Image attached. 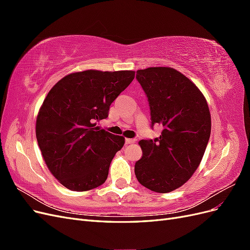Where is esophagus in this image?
Returning <instances> with one entry per match:
<instances>
[{
	"mask_svg": "<svg viewBox=\"0 0 250 250\" xmlns=\"http://www.w3.org/2000/svg\"><path fill=\"white\" fill-rule=\"evenodd\" d=\"M135 141H137L135 139H126V140H125V143L127 144V145H129V144L135 143Z\"/></svg>",
	"mask_w": 250,
	"mask_h": 250,
	"instance_id": "obj_1",
	"label": "esophagus"
}]
</instances>
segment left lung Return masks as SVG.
Instances as JSON below:
<instances>
[{
	"label": "left lung",
	"instance_id": "left-lung-1",
	"mask_svg": "<svg viewBox=\"0 0 250 250\" xmlns=\"http://www.w3.org/2000/svg\"><path fill=\"white\" fill-rule=\"evenodd\" d=\"M137 79L147 95L152 126L164 129L160 138L140 141L143 155L134 173L149 190L169 193L200 165L210 135L208 105L200 89L173 67L139 70Z\"/></svg>",
	"mask_w": 250,
	"mask_h": 250
}]
</instances>
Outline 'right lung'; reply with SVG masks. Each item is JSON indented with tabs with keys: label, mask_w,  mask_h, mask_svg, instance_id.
Instances as JSON below:
<instances>
[{
	"label": "right lung",
	"mask_w": 250,
	"mask_h": 250,
	"mask_svg": "<svg viewBox=\"0 0 250 250\" xmlns=\"http://www.w3.org/2000/svg\"><path fill=\"white\" fill-rule=\"evenodd\" d=\"M133 71L87 70L66 75L51 88L36 118V139L48 169L71 191H89L108 176L125 139L96 127L134 79Z\"/></svg>",
	"instance_id": "right-lung-1"
}]
</instances>
